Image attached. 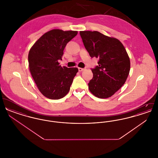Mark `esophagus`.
Wrapping results in <instances>:
<instances>
[{
	"label": "esophagus",
	"instance_id": "esophagus-1",
	"mask_svg": "<svg viewBox=\"0 0 158 158\" xmlns=\"http://www.w3.org/2000/svg\"><path fill=\"white\" fill-rule=\"evenodd\" d=\"M78 70H79V72H82L83 70H85V69L84 68H78Z\"/></svg>",
	"mask_w": 158,
	"mask_h": 158
}]
</instances>
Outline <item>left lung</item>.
<instances>
[{"label":"left lung","mask_w":158,"mask_h":158,"mask_svg":"<svg viewBox=\"0 0 158 158\" xmlns=\"http://www.w3.org/2000/svg\"><path fill=\"white\" fill-rule=\"evenodd\" d=\"M85 48L90 57L99 59L92 69L93 78L88 83L90 92L99 98H108L126 82L130 69V61L123 44L115 38L98 31H80Z\"/></svg>","instance_id":"1"}]
</instances>
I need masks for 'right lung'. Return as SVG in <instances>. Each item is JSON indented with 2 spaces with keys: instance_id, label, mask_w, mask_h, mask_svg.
<instances>
[{
  "instance_id": "obj_1",
  "label": "right lung",
  "mask_w": 158,
  "mask_h": 158,
  "mask_svg": "<svg viewBox=\"0 0 158 158\" xmlns=\"http://www.w3.org/2000/svg\"><path fill=\"white\" fill-rule=\"evenodd\" d=\"M77 34L76 31L54 29L43 35L31 48V74L40 92L47 98L59 99L68 94L78 69L61 67L63 50Z\"/></svg>"
}]
</instances>
